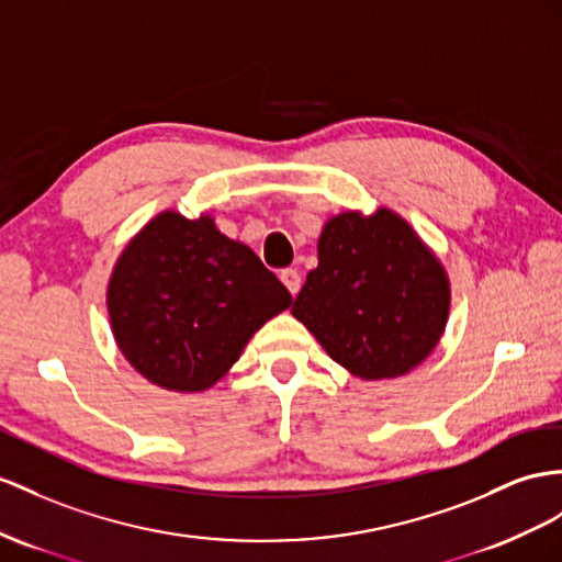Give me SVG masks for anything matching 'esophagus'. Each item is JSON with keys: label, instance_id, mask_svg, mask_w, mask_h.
Instances as JSON below:
<instances>
[{"label": "esophagus", "instance_id": "obj_1", "mask_svg": "<svg viewBox=\"0 0 562 562\" xmlns=\"http://www.w3.org/2000/svg\"><path fill=\"white\" fill-rule=\"evenodd\" d=\"M280 280L284 282V286H286V290H290L292 296L299 294V290H301V276H299V272H296L294 268H284V270L280 272Z\"/></svg>", "mask_w": 562, "mask_h": 562}]
</instances>
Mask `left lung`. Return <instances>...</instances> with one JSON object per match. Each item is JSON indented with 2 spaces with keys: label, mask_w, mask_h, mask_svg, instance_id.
<instances>
[{
  "label": "left lung",
  "mask_w": 562,
  "mask_h": 562,
  "mask_svg": "<svg viewBox=\"0 0 562 562\" xmlns=\"http://www.w3.org/2000/svg\"><path fill=\"white\" fill-rule=\"evenodd\" d=\"M451 308L443 266L392 209L333 215L318 268L292 306L327 356L361 380L401 378L439 344Z\"/></svg>",
  "instance_id": "1"
}]
</instances>
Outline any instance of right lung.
Returning <instances> with one entry per match:
<instances>
[{"label":"right lung","mask_w":562,"mask_h":562,"mask_svg":"<svg viewBox=\"0 0 562 562\" xmlns=\"http://www.w3.org/2000/svg\"><path fill=\"white\" fill-rule=\"evenodd\" d=\"M292 294L213 218L158 213L113 266L106 308L125 361L170 392H204Z\"/></svg>","instance_id":"add662e5"}]
</instances>
